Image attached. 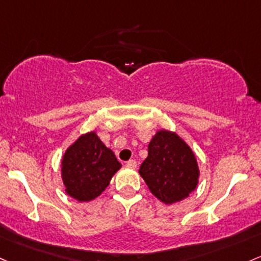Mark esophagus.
Here are the masks:
<instances>
[{
    "mask_svg": "<svg viewBox=\"0 0 261 261\" xmlns=\"http://www.w3.org/2000/svg\"><path fill=\"white\" fill-rule=\"evenodd\" d=\"M136 166H137V163L135 160H128V161L126 162V167H128V168H136Z\"/></svg>",
    "mask_w": 261,
    "mask_h": 261,
    "instance_id": "34e87169",
    "label": "esophagus"
}]
</instances>
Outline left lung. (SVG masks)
<instances>
[{"instance_id": "obj_1", "label": "left lung", "mask_w": 261, "mask_h": 261, "mask_svg": "<svg viewBox=\"0 0 261 261\" xmlns=\"http://www.w3.org/2000/svg\"><path fill=\"white\" fill-rule=\"evenodd\" d=\"M139 173L151 193L166 204L187 198L199 177L193 151L176 133L167 130L157 131L152 137Z\"/></svg>"}]
</instances>
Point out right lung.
<instances>
[{"label":"right lung","instance_id":"right-lung-1","mask_svg":"<svg viewBox=\"0 0 261 261\" xmlns=\"http://www.w3.org/2000/svg\"><path fill=\"white\" fill-rule=\"evenodd\" d=\"M121 163L94 131L70 145L62 160L65 192L79 202H89L105 191Z\"/></svg>","mask_w":261,"mask_h":261}]
</instances>
